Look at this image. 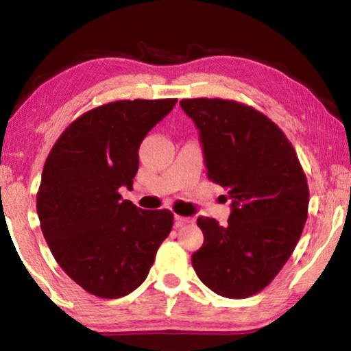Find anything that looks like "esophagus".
Wrapping results in <instances>:
<instances>
[{
  "label": "esophagus",
  "mask_w": 351,
  "mask_h": 351,
  "mask_svg": "<svg viewBox=\"0 0 351 351\" xmlns=\"http://www.w3.org/2000/svg\"><path fill=\"white\" fill-rule=\"evenodd\" d=\"M175 223H176V228H182V226H186V224H189V223H193V218L175 215Z\"/></svg>",
  "instance_id": "obj_1"
}]
</instances>
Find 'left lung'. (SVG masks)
Listing matches in <instances>:
<instances>
[{
	"mask_svg": "<svg viewBox=\"0 0 351 351\" xmlns=\"http://www.w3.org/2000/svg\"><path fill=\"white\" fill-rule=\"evenodd\" d=\"M199 130L207 176L228 189V224L199 217L204 243L192 255L199 280L218 295L246 299L274 280L299 241L308 217L305 171L274 122L226 99H182Z\"/></svg>",
	"mask_w": 351,
	"mask_h": 351,
	"instance_id": "1",
	"label": "left lung"
}]
</instances>
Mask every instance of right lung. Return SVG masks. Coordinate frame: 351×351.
<instances>
[{"label":"right lung","instance_id":"right-lung-1","mask_svg":"<svg viewBox=\"0 0 351 351\" xmlns=\"http://www.w3.org/2000/svg\"><path fill=\"white\" fill-rule=\"evenodd\" d=\"M178 99L116 100L83 112L46 158L37 192L40 228L60 268L102 299L145 280L173 213L122 199L133 187L139 145Z\"/></svg>","mask_w":351,"mask_h":351}]
</instances>
